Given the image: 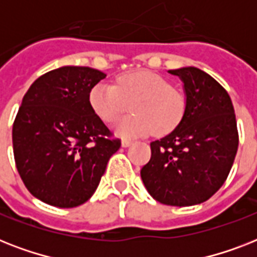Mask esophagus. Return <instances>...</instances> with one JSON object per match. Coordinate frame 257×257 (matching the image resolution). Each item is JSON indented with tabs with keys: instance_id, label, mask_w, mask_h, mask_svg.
<instances>
[{
	"instance_id": "34e87169",
	"label": "esophagus",
	"mask_w": 257,
	"mask_h": 257,
	"mask_svg": "<svg viewBox=\"0 0 257 257\" xmlns=\"http://www.w3.org/2000/svg\"><path fill=\"white\" fill-rule=\"evenodd\" d=\"M132 144V141L131 140H126V139H124V140L121 141V145L124 147V148H126V147H129V145Z\"/></svg>"
}]
</instances>
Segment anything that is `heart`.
<instances>
[{
    "label": "heart",
    "mask_w": 257,
    "mask_h": 257,
    "mask_svg": "<svg viewBox=\"0 0 257 257\" xmlns=\"http://www.w3.org/2000/svg\"><path fill=\"white\" fill-rule=\"evenodd\" d=\"M132 100L133 114L113 125L117 136L136 137L151 131L157 136L168 135L181 122L187 108L183 93L151 70H131L120 74L114 85L101 82L89 92L90 108L105 122L120 117Z\"/></svg>",
    "instance_id": "b5f03b06"
}]
</instances>
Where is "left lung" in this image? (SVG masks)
Here are the masks:
<instances>
[{
  "label": "left lung",
  "mask_w": 257,
  "mask_h": 257,
  "mask_svg": "<svg viewBox=\"0 0 257 257\" xmlns=\"http://www.w3.org/2000/svg\"><path fill=\"white\" fill-rule=\"evenodd\" d=\"M169 73L184 82L187 108L173 132L151 143L140 173L159 203L189 207L207 201L227 180L239 133L231 97L215 78L193 66Z\"/></svg>",
  "instance_id": "1"
}]
</instances>
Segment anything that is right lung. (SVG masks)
Wrapping results in <instances>:
<instances>
[{
    "label": "right lung",
    "instance_id": "1",
    "mask_svg": "<svg viewBox=\"0 0 257 257\" xmlns=\"http://www.w3.org/2000/svg\"><path fill=\"white\" fill-rule=\"evenodd\" d=\"M106 74L62 66L42 74L22 98L13 124L16 167L28 191L44 203L73 208L88 201L121 147L89 104Z\"/></svg>",
    "mask_w": 257,
    "mask_h": 257
}]
</instances>
